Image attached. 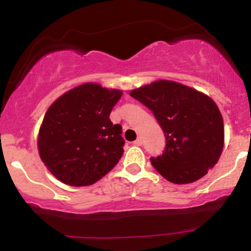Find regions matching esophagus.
I'll return each mask as SVG.
<instances>
[{"label": "esophagus", "mask_w": 251, "mask_h": 251, "mask_svg": "<svg viewBox=\"0 0 251 251\" xmlns=\"http://www.w3.org/2000/svg\"><path fill=\"white\" fill-rule=\"evenodd\" d=\"M133 145H135V146H142L143 145V139H142V138L139 137L137 140H134Z\"/></svg>", "instance_id": "34e87169"}]
</instances>
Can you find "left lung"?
<instances>
[{
	"label": "left lung",
	"instance_id": "left-lung-1",
	"mask_svg": "<svg viewBox=\"0 0 251 251\" xmlns=\"http://www.w3.org/2000/svg\"><path fill=\"white\" fill-rule=\"evenodd\" d=\"M150 108L163 128L166 146L151 158L153 168L175 184L201 179L220 159L223 118L211 98L171 80H158L129 92Z\"/></svg>",
	"mask_w": 251,
	"mask_h": 251
}]
</instances>
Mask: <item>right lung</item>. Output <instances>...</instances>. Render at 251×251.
Wrapping results in <instances>:
<instances>
[{
  "mask_svg": "<svg viewBox=\"0 0 251 251\" xmlns=\"http://www.w3.org/2000/svg\"><path fill=\"white\" fill-rule=\"evenodd\" d=\"M123 96L87 82L70 89L50 106L37 135L46 168L63 184L87 186L111 171L124 152L122 126L109 119Z\"/></svg>",
  "mask_w": 251,
  "mask_h": 251,
  "instance_id": "1",
  "label": "right lung"
}]
</instances>
